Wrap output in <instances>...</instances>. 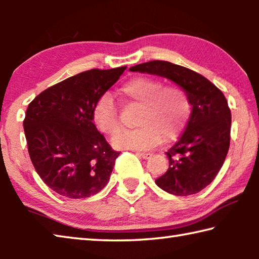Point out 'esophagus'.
Instances as JSON below:
<instances>
[{
  "label": "esophagus",
  "mask_w": 259,
  "mask_h": 259,
  "mask_svg": "<svg viewBox=\"0 0 259 259\" xmlns=\"http://www.w3.org/2000/svg\"><path fill=\"white\" fill-rule=\"evenodd\" d=\"M137 155H139V156H142L143 159H145V160H147V159H150V157L152 156V154L151 153H146V152H137Z\"/></svg>",
  "instance_id": "1"
}]
</instances>
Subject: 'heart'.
Here are the masks:
<instances>
[{
	"label": "heart",
	"mask_w": 259,
	"mask_h": 259,
	"mask_svg": "<svg viewBox=\"0 0 259 259\" xmlns=\"http://www.w3.org/2000/svg\"><path fill=\"white\" fill-rule=\"evenodd\" d=\"M120 93L131 105L140 107L134 130L125 131L114 140L116 148L148 150L164 140H171L182 133L188 121L191 105L181 87L168 84L150 76L126 81ZM93 122L105 136L114 138L120 134L119 109L111 94H103L93 108Z\"/></svg>",
	"instance_id": "obj_1"
}]
</instances>
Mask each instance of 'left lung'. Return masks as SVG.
Masks as SVG:
<instances>
[{"mask_svg":"<svg viewBox=\"0 0 259 259\" xmlns=\"http://www.w3.org/2000/svg\"><path fill=\"white\" fill-rule=\"evenodd\" d=\"M130 71L166 77L186 91L192 105L190 120L165 153L169 168L155 183L177 196L202 191L217 176L229 152L232 119L224 94L201 74L169 61H147Z\"/></svg>","mask_w":259,"mask_h":259,"instance_id":"left-lung-1","label":"left lung"}]
</instances>
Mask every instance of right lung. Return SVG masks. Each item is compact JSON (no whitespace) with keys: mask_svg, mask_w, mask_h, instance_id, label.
<instances>
[{"mask_svg":"<svg viewBox=\"0 0 259 259\" xmlns=\"http://www.w3.org/2000/svg\"><path fill=\"white\" fill-rule=\"evenodd\" d=\"M126 66L94 68L48 88L29 103L24 130L30 161L52 191L69 199L107 185L117 156L93 122V108Z\"/></svg>","mask_w":259,"mask_h":259,"instance_id":"add662e5","label":"right lung"}]
</instances>
